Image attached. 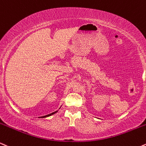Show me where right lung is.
<instances>
[{
	"instance_id": "obj_1",
	"label": "right lung",
	"mask_w": 146,
	"mask_h": 146,
	"mask_svg": "<svg viewBox=\"0 0 146 146\" xmlns=\"http://www.w3.org/2000/svg\"><path fill=\"white\" fill-rule=\"evenodd\" d=\"M58 111H54V112H53V113H50V114H49V115H46V116H44V117H48V116H50V115H53V114H54V113H56V112H57Z\"/></svg>"
}]
</instances>
